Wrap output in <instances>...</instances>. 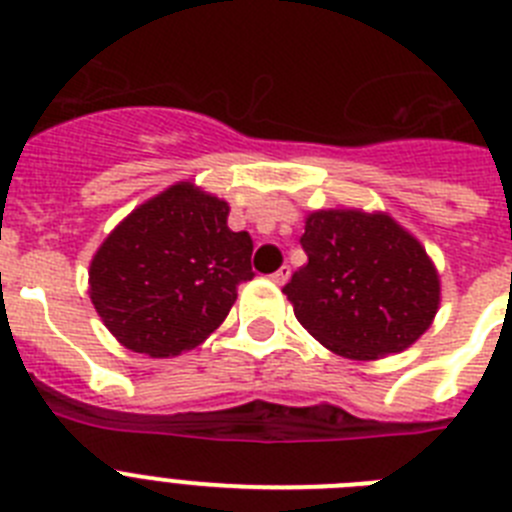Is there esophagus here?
<instances>
[{"label":"esophagus","instance_id":"obj_1","mask_svg":"<svg viewBox=\"0 0 512 512\" xmlns=\"http://www.w3.org/2000/svg\"><path fill=\"white\" fill-rule=\"evenodd\" d=\"M289 279V266H282V269H277L274 274H271V282H277V284H284Z\"/></svg>","mask_w":512,"mask_h":512}]
</instances>
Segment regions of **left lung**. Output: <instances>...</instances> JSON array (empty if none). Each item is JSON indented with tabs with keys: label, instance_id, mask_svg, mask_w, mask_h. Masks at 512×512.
Instances as JSON below:
<instances>
[{
	"label": "left lung",
	"instance_id": "8db88e82",
	"mask_svg": "<svg viewBox=\"0 0 512 512\" xmlns=\"http://www.w3.org/2000/svg\"><path fill=\"white\" fill-rule=\"evenodd\" d=\"M307 264L284 295L312 338L346 359L405 351L438 310V274L425 248L387 215L312 212L300 238Z\"/></svg>",
	"mask_w": 512,
	"mask_h": 512
}]
</instances>
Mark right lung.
I'll return each mask as SVG.
<instances>
[{
    "label": "right lung",
    "mask_w": 512,
    "mask_h": 512,
    "mask_svg": "<svg viewBox=\"0 0 512 512\" xmlns=\"http://www.w3.org/2000/svg\"><path fill=\"white\" fill-rule=\"evenodd\" d=\"M228 202L182 182L130 212L89 269V295L135 354L176 356L223 323L253 279V241L228 228Z\"/></svg>",
    "instance_id": "right-lung-1"
}]
</instances>
